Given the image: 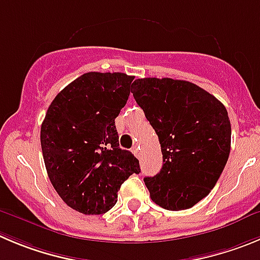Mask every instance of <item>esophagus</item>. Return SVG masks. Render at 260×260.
<instances>
[{"mask_svg": "<svg viewBox=\"0 0 260 260\" xmlns=\"http://www.w3.org/2000/svg\"><path fill=\"white\" fill-rule=\"evenodd\" d=\"M132 152L136 155V156L138 157V156H140V147H138V146H133L132 147Z\"/></svg>", "mask_w": 260, "mask_h": 260, "instance_id": "esophagus-1", "label": "esophagus"}]
</instances>
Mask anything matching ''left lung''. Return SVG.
<instances>
[{"label": "left lung", "mask_w": 260, "mask_h": 260, "mask_svg": "<svg viewBox=\"0 0 260 260\" xmlns=\"http://www.w3.org/2000/svg\"><path fill=\"white\" fill-rule=\"evenodd\" d=\"M133 97L159 137L163 167L145 177L152 201L168 210L192 208L212 191L231 150L224 105L187 81L141 78Z\"/></svg>", "instance_id": "8db88e82"}]
</instances>
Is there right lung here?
I'll list each match as a JSON object with an SVG mask.
<instances>
[{"label":"right lung","instance_id":"obj_1","mask_svg":"<svg viewBox=\"0 0 260 260\" xmlns=\"http://www.w3.org/2000/svg\"><path fill=\"white\" fill-rule=\"evenodd\" d=\"M135 77L89 72L53 99L41 127L48 178L68 207L104 214L118 191L141 172L135 155L119 147L115 118L127 104Z\"/></svg>","mask_w":260,"mask_h":260}]
</instances>
